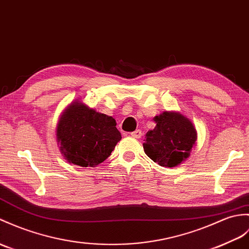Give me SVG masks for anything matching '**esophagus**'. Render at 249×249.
<instances>
[{"mask_svg": "<svg viewBox=\"0 0 249 249\" xmlns=\"http://www.w3.org/2000/svg\"><path fill=\"white\" fill-rule=\"evenodd\" d=\"M130 136H131L132 138L140 139V138L142 137V131H141L140 129H137V130H135V131H132L131 134H130Z\"/></svg>", "mask_w": 249, "mask_h": 249, "instance_id": "34e87169", "label": "esophagus"}]
</instances>
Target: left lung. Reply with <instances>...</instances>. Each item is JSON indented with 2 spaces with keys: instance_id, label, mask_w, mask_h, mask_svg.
<instances>
[{
  "instance_id": "8db88e82",
  "label": "left lung",
  "mask_w": 249,
  "mask_h": 249,
  "mask_svg": "<svg viewBox=\"0 0 249 249\" xmlns=\"http://www.w3.org/2000/svg\"><path fill=\"white\" fill-rule=\"evenodd\" d=\"M154 121L155 128L145 135L144 152L161 166L181 164L190 157L197 140L195 126L179 111H163Z\"/></svg>"
}]
</instances>
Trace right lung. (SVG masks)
I'll return each mask as SVG.
<instances>
[{
	"mask_svg": "<svg viewBox=\"0 0 249 249\" xmlns=\"http://www.w3.org/2000/svg\"><path fill=\"white\" fill-rule=\"evenodd\" d=\"M115 126L112 117L75 100L60 115L56 141L69 163L93 167L105 161L122 139Z\"/></svg>",
	"mask_w": 249,
	"mask_h": 249,
	"instance_id": "obj_1",
	"label": "right lung"
}]
</instances>
